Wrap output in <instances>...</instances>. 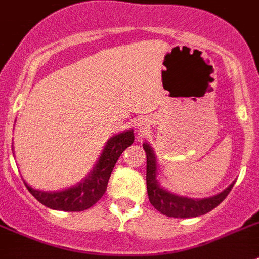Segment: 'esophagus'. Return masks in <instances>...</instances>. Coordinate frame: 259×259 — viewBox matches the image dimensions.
Returning a JSON list of instances; mask_svg holds the SVG:
<instances>
[{
	"instance_id": "34e87169",
	"label": "esophagus",
	"mask_w": 259,
	"mask_h": 259,
	"mask_svg": "<svg viewBox=\"0 0 259 259\" xmlns=\"http://www.w3.org/2000/svg\"><path fill=\"white\" fill-rule=\"evenodd\" d=\"M137 126H138V129H139V127H141V129H143V126H146V122H145V121H139Z\"/></svg>"
}]
</instances>
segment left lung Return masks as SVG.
<instances>
[{"label": "left lung", "instance_id": "1", "mask_svg": "<svg viewBox=\"0 0 259 259\" xmlns=\"http://www.w3.org/2000/svg\"><path fill=\"white\" fill-rule=\"evenodd\" d=\"M143 148L147 156V172H146V183H147V194L150 203L163 215L169 218H195L201 217L204 213L210 212L211 210L217 207L218 204L226 199L229 194L233 184L228 186L219 194L210 198H202V199H194V198L181 197V195L173 194L164 188H161L157 181V164L155 159L154 150L150 147L148 143H143Z\"/></svg>", "mask_w": 259, "mask_h": 259}]
</instances>
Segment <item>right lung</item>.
Here are the masks:
<instances>
[{"instance_id": "1", "label": "right lung", "mask_w": 259, "mask_h": 259, "mask_svg": "<svg viewBox=\"0 0 259 259\" xmlns=\"http://www.w3.org/2000/svg\"><path fill=\"white\" fill-rule=\"evenodd\" d=\"M134 142L133 130L120 133L108 139L107 145L99 157L98 163L86 179L78 185H74L60 192H42L27 185L28 192L41 204L53 210L61 211H84L103 197L107 190L111 173L125 150Z\"/></svg>"}]
</instances>
